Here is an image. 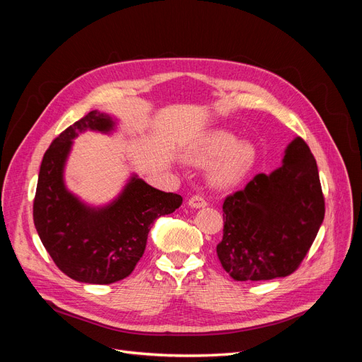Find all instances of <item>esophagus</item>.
Listing matches in <instances>:
<instances>
[{
    "label": "esophagus",
    "mask_w": 362,
    "mask_h": 362,
    "mask_svg": "<svg viewBox=\"0 0 362 362\" xmlns=\"http://www.w3.org/2000/svg\"><path fill=\"white\" fill-rule=\"evenodd\" d=\"M189 206H192V208H204V206H206V201H205V198H202V196L196 194V196H192V198L189 199Z\"/></svg>",
    "instance_id": "esophagus-1"
}]
</instances>
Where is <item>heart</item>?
Instances as JSON below:
<instances>
[{"instance_id":"1","label":"heart","mask_w":362,"mask_h":362,"mask_svg":"<svg viewBox=\"0 0 362 362\" xmlns=\"http://www.w3.org/2000/svg\"><path fill=\"white\" fill-rule=\"evenodd\" d=\"M189 158L199 166H206L216 160L210 170L211 182L217 187H231L254 168L257 151L254 145L240 141L229 131L214 129L196 144Z\"/></svg>"}]
</instances>
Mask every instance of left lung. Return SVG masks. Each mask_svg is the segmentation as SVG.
Wrapping results in <instances>:
<instances>
[{
    "label": "left lung",
    "instance_id": "obj_1",
    "mask_svg": "<svg viewBox=\"0 0 362 362\" xmlns=\"http://www.w3.org/2000/svg\"><path fill=\"white\" fill-rule=\"evenodd\" d=\"M325 217L317 163L300 137L290 141L282 166L258 173L223 202L222 267L235 281L288 276L310 250Z\"/></svg>",
    "mask_w": 362,
    "mask_h": 362
}]
</instances>
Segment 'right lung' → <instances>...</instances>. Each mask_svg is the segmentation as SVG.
I'll return each mask as SVG.
<instances>
[{"instance_id": "add662e5", "label": "right lung", "mask_w": 362, "mask_h": 362, "mask_svg": "<svg viewBox=\"0 0 362 362\" xmlns=\"http://www.w3.org/2000/svg\"><path fill=\"white\" fill-rule=\"evenodd\" d=\"M117 119L93 110L66 128L43 156L33 218L43 246L69 278L113 284L131 275L146 247L151 226L182 204L177 193L151 187L136 173L101 206L81 201L64 184V166L74 139L84 131L112 134Z\"/></svg>"}]
</instances>
